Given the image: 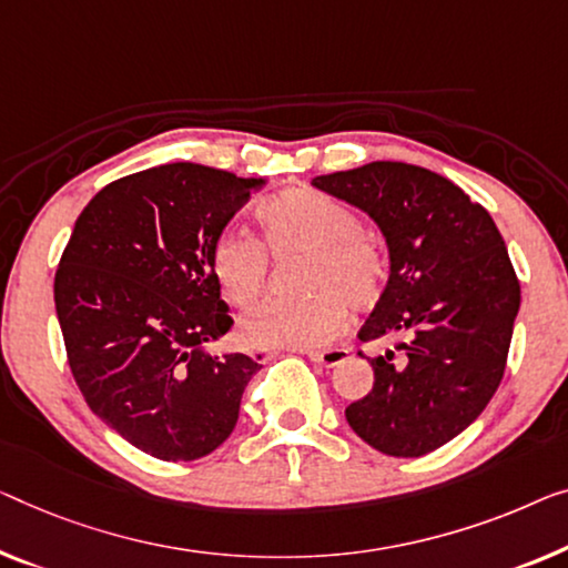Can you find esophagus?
Wrapping results in <instances>:
<instances>
[{"mask_svg": "<svg viewBox=\"0 0 568 568\" xmlns=\"http://www.w3.org/2000/svg\"><path fill=\"white\" fill-rule=\"evenodd\" d=\"M308 359L316 362L321 367H336L342 365V362L349 357V349H344V346H336V349H306Z\"/></svg>", "mask_w": 568, "mask_h": 568, "instance_id": "34e87169", "label": "esophagus"}]
</instances>
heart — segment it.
<instances>
[{"mask_svg":"<svg viewBox=\"0 0 568 568\" xmlns=\"http://www.w3.org/2000/svg\"><path fill=\"white\" fill-rule=\"evenodd\" d=\"M265 246L244 232H222L211 247V270L234 306L252 308L265 293L270 257L306 255L298 298H275L244 321L255 346L313 349L344 332L346 303L372 308L383 298L387 262L349 206L311 189L285 191L257 209Z\"/></svg>","mask_w":568,"mask_h":568,"instance_id":"1","label":"heart"}]
</instances>
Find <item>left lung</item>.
Wrapping results in <instances>:
<instances>
[{
    "mask_svg": "<svg viewBox=\"0 0 568 568\" xmlns=\"http://www.w3.org/2000/svg\"><path fill=\"white\" fill-rule=\"evenodd\" d=\"M313 185L367 211L390 250L359 338L397 346L367 357L375 385L346 420L387 456L434 452L477 420L505 375L520 283L503 234L459 185L418 165L377 160Z\"/></svg>",
    "mask_w": 568,
    "mask_h": 568,
    "instance_id": "left-lung-1",
    "label": "left lung"
}]
</instances>
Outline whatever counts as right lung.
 Segmentation results:
<instances>
[{"instance_id":"obj_1","label":"right lung","mask_w":568,"mask_h":568,"mask_svg":"<svg viewBox=\"0 0 568 568\" xmlns=\"http://www.w3.org/2000/svg\"><path fill=\"white\" fill-rule=\"evenodd\" d=\"M262 183L196 163L124 175L87 203L61 255L53 295L75 385L155 459L193 462L222 446L260 369L203 344L234 324L211 247Z\"/></svg>"}]
</instances>
